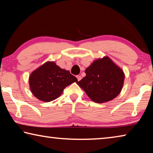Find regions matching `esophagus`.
<instances>
[{"label": "esophagus", "mask_w": 153, "mask_h": 153, "mask_svg": "<svg viewBox=\"0 0 153 153\" xmlns=\"http://www.w3.org/2000/svg\"><path fill=\"white\" fill-rule=\"evenodd\" d=\"M76 77H77V80H78V81H80V80H81V79H82L81 76H77Z\"/></svg>", "instance_id": "34e87169"}]
</instances>
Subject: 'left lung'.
I'll use <instances>...</instances> for the list:
<instances>
[{
  "mask_svg": "<svg viewBox=\"0 0 153 153\" xmlns=\"http://www.w3.org/2000/svg\"><path fill=\"white\" fill-rule=\"evenodd\" d=\"M85 73L86 76L77 84L95 102L110 101L122 90L125 75L108 56L97 59Z\"/></svg>",
  "mask_w": 153,
  "mask_h": 153,
  "instance_id": "left-lung-1",
  "label": "left lung"
}]
</instances>
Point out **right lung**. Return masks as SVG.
I'll use <instances>...</instances> for the list:
<instances>
[{"label": "right lung", "mask_w": 153, "mask_h": 153, "mask_svg": "<svg viewBox=\"0 0 153 153\" xmlns=\"http://www.w3.org/2000/svg\"><path fill=\"white\" fill-rule=\"evenodd\" d=\"M77 79L53 61H48L30 74L31 92L42 101L50 102L60 97L63 90Z\"/></svg>", "instance_id": "obj_1"}]
</instances>
